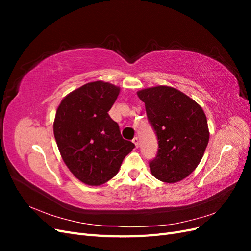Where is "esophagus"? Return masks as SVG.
<instances>
[{
  "mask_svg": "<svg viewBox=\"0 0 251 251\" xmlns=\"http://www.w3.org/2000/svg\"><path fill=\"white\" fill-rule=\"evenodd\" d=\"M133 143L135 144V147H136V148H138V147H139V140H138V137H134V139H133Z\"/></svg>",
  "mask_w": 251,
  "mask_h": 251,
  "instance_id": "esophagus-1",
  "label": "esophagus"
}]
</instances>
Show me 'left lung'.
<instances>
[{"label":"left lung","mask_w":251,"mask_h":251,"mask_svg":"<svg viewBox=\"0 0 251 251\" xmlns=\"http://www.w3.org/2000/svg\"><path fill=\"white\" fill-rule=\"evenodd\" d=\"M147 116L158 139L150 161L153 176L166 183L186 178L200 163L209 140L207 119L200 105L181 91L166 86L140 90Z\"/></svg>","instance_id":"8db88e82"}]
</instances>
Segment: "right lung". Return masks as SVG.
Returning <instances> with one entry per match:
<instances>
[{
    "label": "right lung",
    "mask_w": 251,
    "mask_h": 251,
    "mask_svg": "<svg viewBox=\"0 0 251 251\" xmlns=\"http://www.w3.org/2000/svg\"><path fill=\"white\" fill-rule=\"evenodd\" d=\"M120 88L97 80L68 94L58 105L53 132L68 169L88 185H101L118 173L135 144L125 140L109 111Z\"/></svg>",
    "instance_id": "1"
}]
</instances>
